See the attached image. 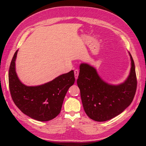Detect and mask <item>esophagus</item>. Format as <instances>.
Returning <instances> with one entry per match:
<instances>
[{
  "mask_svg": "<svg viewBox=\"0 0 146 146\" xmlns=\"http://www.w3.org/2000/svg\"><path fill=\"white\" fill-rule=\"evenodd\" d=\"M78 74H79V71H78V70H77V69H76V70H74V76H75V78H76V80H77V79L78 78Z\"/></svg>",
  "mask_w": 146,
  "mask_h": 146,
  "instance_id": "obj_1",
  "label": "esophagus"
}]
</instances>
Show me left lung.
Instances as JSON below:
<instances>
[{"label": "left lung", "mask_w": 146, "mask_h": 146, "mask_svg": "<svg viewBox=\"0 0 146 146\" xmlns=\"http://www.w3.org/2000/svg\"><path fill=\"white\" fill-rule=\"evenodd\" d=\"M129 55L131 65L130 74L124 82L118 85L105 82L90 65L80 64L77 83L84 110L92 120L108 121L124 111L133 101L137 80L134 61L130 52Z\"/></svg>", "instance_id": "1"}]
</instances>
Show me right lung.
I'll return each mask as SVG.
<instances>
[{"instance_id":"right-lung-1","label":"right lung","mask_w":146,"mask_h":146,"mask_svg":"<svg viewBox=\"0 0 146 146\" xmlns=\"http://www.w3.org/2000/svg\"><path fill=\"white\" fill-rule=\"evenodd\" d=\"M15 53L8 73L9 88L12 99L24 114L38 121H48L58 115L64 97L70 86L74 85V70L61 75L43 85L27 86L17 77Z\"/></svg>"}]
</instances>
